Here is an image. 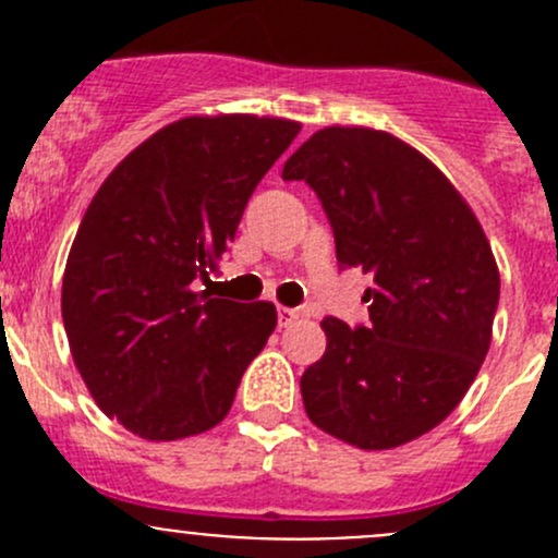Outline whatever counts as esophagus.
Segmentation results:
<instances>
[{"label":"esophagus","instance_id":"esophagus-1","mask_svg":"<svg viewBox=\"0 0 558 558\" xmlns=\"http://www.w3.org/2000/svg\"><path fill=\"white\" fill-rule=\"evenodd\" d=\"M300 318V313L291 311V307H278V326H289Z\"/></svg>","mask_w":558,"mask_h":558}]
</instances>
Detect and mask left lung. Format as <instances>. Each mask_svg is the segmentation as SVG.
Masks as SVG:
<instances>
[{"instance_id": "8db88e82", "label": "left lung", "mask_w": 558, "mask_h": 558, "mask_svg": "<svg viewBox=\"0 0 558 558\" xmlns=\"http://www.w3.org/2000/svg\"><path fill=\"white\" fill-rule=\"evenodd\" d=\"M283 180L318 194L340 267L373 278L367 326L320 320L326 351L300 380L307 418L364 451L426 435L492 345L499 269L475 213L424 154L364 126L315 132Z\"/></svg>"}]
</instances>
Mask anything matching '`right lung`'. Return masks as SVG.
I'll use <instances>...</instances> for the list:
<instances>
[{
    "instance_id": "1",
    "label": "right lung",
    "mask_w": 558,
    "mask_h": 558,
    "mask_svg": "<svg viewBox=\"0 0 558 558\" xmlns=\"http://www.w3.org/2000/svg\"><path fill=\"white\" fill-rule=\"evenodd\" d=\"M296 134L286 118H180L137 145L88 205L61 318L94 402L134 435L167 442L221 424L267 345L272 302L218 300L194 280H210L253 189Z\"/></svg>"
}]
</instances>
